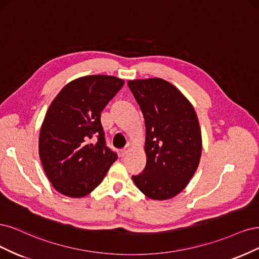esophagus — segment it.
Listing matches in <instances>:
<instances>
[{"label": "esophagus", "mask_w": 259, "mask_h": 259, "mask_svg": "<svg viewBox=\"0 0 259 259\" xmlns=\"http://www.w3.org/2000/svg\"><path fill=\"white\" fill-rule=\"evenodd\" d=\"M129 151H130V147H129V146H126V147L121 149V151H120V154H121V156H124V155H126Z\"/></svg>", "instance_id": "1"}]
</instances>
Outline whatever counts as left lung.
Here are the masks:
<instances>
[{"instance_id": "1", "label": "left lung", "mask_w": 259, "mask_h": 259, "mask_svg": "<svg viewBox=\"0 0 259 259\" xmlns=\"http://www.w3.org/2000/svg\"><path fill=\"white\" fill-rule=\"evenodd\" d=\"M128 86L146 127V165L132 180L148 198H173L187 186L201 157L196 112L181 91L164 79H136Z\"/></svg>"}]
</instances>
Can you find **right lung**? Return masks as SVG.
Masks as SVG:
<instances>
[{"instance_id": "obj_1", "label": "right lung", "mask_w": 259, "mask_h": 259, "mask_svg": "<svg viewBox=\"0 0 259 259\" xmlns=\"http://www.w3.org/2000/svg\"><path fill=\"white\" fill-rule=\"evenodd\" d=\"M123 86L108 75H89L64 86L45 115L38 140L41 164L59 193L80 198L99 186L117 154L106 145L101 112ZM97 136V143H90Z\"/></svg>"}]
</instances>
